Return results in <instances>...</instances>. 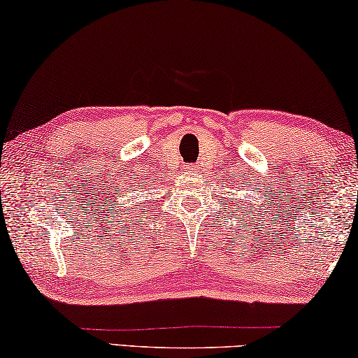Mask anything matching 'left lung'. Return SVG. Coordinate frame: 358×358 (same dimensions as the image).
<instances>
[{"instance_id":"1","label":"left lung","mask_w":358,"mask_h":358,"mask_svg":"<svg viewBox=\"0 0 358 358\" xmlns=\"http://www.w3.org/2000/svg\"><path fill=\"white\" fill-rule=\"evenodd\" d=\"M252 208H254V206H252Z\"/></svg>"}]
</instances>
